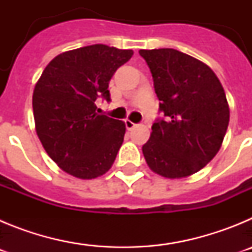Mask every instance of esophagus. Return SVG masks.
<instances>
[{
  "mask_svg": "<svg viewBox=\"0 0 252 252\" xmlns=\"http://www.w3.org/2000/svg\"><path fill=\"white\" fill-rule=\"evenodd\" d=\"M125 125H126V128H127V130H132V128H135L137 126L136 124H133L130 120H126V121H125Z\"/></svg>",
  "mask_w": 252,
  "mask_h": 252,
  "instance_id": "34e87169",
  "label": "esophagus"
}]
</instances>
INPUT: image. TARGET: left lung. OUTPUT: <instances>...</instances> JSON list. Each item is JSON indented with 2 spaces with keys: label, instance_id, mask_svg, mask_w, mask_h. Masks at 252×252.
Masks as SVG:
<instances>
[{
  "label": "left lung",
  "instance_id": "8db88e82",
  "mask_svg": "<svg viewBox=\"0 0 252 252\" xmlns=\"http://www.w3.org/2000/svg\"><path fill=\"white\" fill-rule=\"evenodd\" d=\"M153 74L166 120L151 126L142 146L149 168L168 179L194 174L221 149L230 122L223 87L212 69L175 49L139 51Z\"/></svg>",
  "mask_w": 252,
  "mask_h": 252
}]
</instances>
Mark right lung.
Wrapping results in <instances>:
<instances>
[{"mask_svg":"<svg viewBox=\"0 0 252 252\" xmlns=\"http://www.w3.org/2000/svg\"><path fill=\"white\" fill-rule=\"evenodd\" d=\"M132 54L103 44L64 51L35 84V130L49 157L68 174L94 179L112 166L126 126L97 113L95 99L110 101V79Z\"/></svg>","mask_w":252,"mask_h":252,"instance_id":"1","label":"right lung"}]
</instances>
